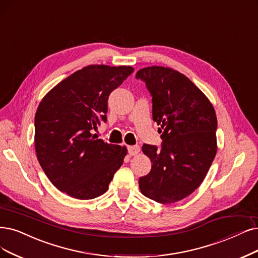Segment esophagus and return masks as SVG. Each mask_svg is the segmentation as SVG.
<instances>
[{"label": "esophagus", "instance_id": "esophagus-1", "mask_svg": "<svg viewBox=\"0 0 258 258\" xmlns=\"http://www.w3.org/2000/svg\"><path fill=\"white\" fill-rule=\"evenodd\" d=\"M127 151H128L130 155L135 156L140 152V148L138 146H130V147H127Z\"/></svg>", "mask_w": 258, "mask_h": 258}]
</instances>
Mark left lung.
Here are the masks:
<instances>
[{"label": "left lung", "instance_id": "1", "mask_svg": "<svg viewBox=\"0 0 258 258\" xmlns=\"http://www.w3.org/2000/svg\"><path fill=\"white\" fill-rule=\"evenodd\" d=\"M152 95L153 120L160 125L161 148L144 145L150 173L139 178L141 194L170 204L202 184L217 153V117L211 101L187 76L168 67L140 69Z\"/></svg>", "mask_w": 258, "mask_h": 258}]
</instances>
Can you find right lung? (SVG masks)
<instances>
[{"mask_svg": "<svg viewBox=\"0 0 258 258\" xmlns=\"http://www.w3.org/2000/svg\"><path fill=\"white\" fill-rule=\"evenodd\" d=\"M134 72L131 66L90 64L47 92L35 114V150L51 183L79 200L108 190L127 150L92 135L106 121L112 90Z\"/></svg>", "mask_w": 258, "mask_h": 258, "instance_id": "add662e5", "label": "right lung"}]
</instances>
